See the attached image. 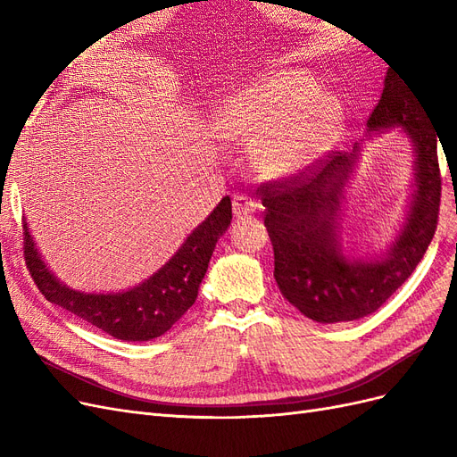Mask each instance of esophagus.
Returning a JSON list of instances; mask_svg holds the SVG:
<instances>
[{
    "label": "esophagus",
    "instance_id": "esophagus-1",
    "mask_svg": "<svg viewBox=\"0 0 457 457\" xmlns=\"http://www.w3.org/2000/svg\"><path fill=\"white\" fill-rule=\"evenodd\" d=\"M259 210V204L252 198H247L244 195H237L232 200V213L237 219H245L252 217Z\"/></svg>",
    "mask_w": 457,
    "mask_h": 457
}]
</instances>
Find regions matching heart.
<instances>
[{"mask_svg": "<svg viewBox=\"0 0 457 457\" xmlns=\"http://www.w3.org/2000/svg\"><path fill=\"white\" fill-rule=\"evenodd\" d=\"M339 123L334 101L318 99L307 76L278 74L255 81L219 104L213 129L227 141L255 143L257 165L270 177L305 170L320 154Z\"/></svg>", "mask_w": 457, "mask_h": 457, "instance_id": "b5f03b06", "label": "heart"}]
</instances>
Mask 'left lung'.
I'll return each mask as SVG.
<instances>
[{
  "label": "left lung",
  "instance_id": "1",
  "mask_svg": "<svg viewBox=\"0 0 457 457\" xmlns=\"http://www.w3.org/2000/svg\"><path fill=\"white\" fill-rule=\"evenodd\" d=\"M400 128L416 154V190L406 223L383 257L345 255L337 213L361 146L331 156L320 171H301L257 188L274 250V278L282 295L314 322L336 324L376 312L416 270L431 244L440 207L436 131L425 106L400 76L386 72L368 131Z\"/></svg>",
  "mask_w": 457,
  "mask_h": 457
}]
</instances>
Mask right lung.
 <instances>
[{
	"label": "right lung",
	"instance_id": "1",
	"mask_svg": "<svg viewBox=\"0 0 457 457\" xmlns=\"http://www.w3.org/2000/svg\"><path fill=\"white\" fill-rule=\"evenodd\" d=\"M232 220V204L225 196L204 223L192 230L165 265L128 292L86 294L68 287L41 259L24 225V259L39 292L81 320L123 341H150L163 336L198 297L217 240Z\"/></svg>",
	"mask_w": 457,
	"mask_h": 457
}]
</instances>
